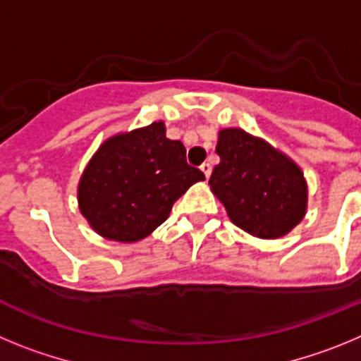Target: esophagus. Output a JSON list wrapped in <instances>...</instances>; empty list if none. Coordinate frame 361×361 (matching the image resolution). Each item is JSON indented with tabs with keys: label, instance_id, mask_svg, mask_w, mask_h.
I'll return each instance as SVG.
<instances>
[{
	"label": "esophagus",
	"instance_id": "obj_1",
	"mask_svg": "<svg viewBox=\"0 0 361 361\" xmlns=\"http://www.w3.org/2000/svg\"><path fill=\"white\" fill-rule=\"evenodd\" d=\"M200 170L206 175V178H209V175H212V164H209V162H204V164L200 166Z\"/></svg>",
	"mask_w": 361,
	"mask_h": 361
}]
</instances>
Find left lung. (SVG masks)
I'll return each instance as SVG.
<instances>
[{
  "mask_svg": "<svg viewBox=\"0 0 361 361\" xmlns=\"http://www.w3.org/2000/svg\"><path fill=\"white\" fill-rule=\"evenodd\" d=\"M209 186L229 220L258 238H280L307 212V183L300 166L267 141L244 132H219Z\"/></svg>",
  "mask_w": 361,
  "mask_h": 361,
  "instance_id": "1",
  "label": "left lung"
}]
</instances>
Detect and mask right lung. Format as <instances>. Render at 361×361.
Listing matches in <instances>:
<instances>
[{
  "label": "right lung",
  "instance_id": "right-lung-1",
  "mask_svg": "<svg viewBox=\"0 0 361 361\" xmlns=\"http://www.w3.org/2000/svg\"><path fill=\"white\" fill-rule=\"evenodd\" d=\"M204 173L186 162L180 141L162 121L116 133L99 146L78 186L81 215L106 240L139 242L159 228L171 206Z\"/></svg>",
  "mask_w": 361,
  "mask_h": 361
}]
</instances>
